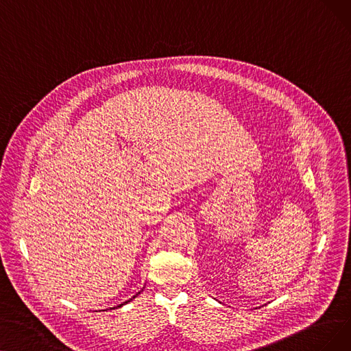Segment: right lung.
I'll return each mask as SVG.
<instances>
[{"label": "right lung", "instance_id": "right-lung-1", "mask_svg": "<svg viewBox=\"0 0 351 351\" xmlns=\"http://www.w3.org/2000/svg\"><path fill=\"white\" fill-rule=\"evenodd\" d=\"M138 293H139V292H138ZM138 293H136V295H138ZM134 298H135V297H134ZM127 302H130V301H127ZM127 302H123V304H127ZM123 304H121V305H118V306H122ZM114 308H115V306H114Z\"/></svg>", "mask_w": 351, "mask_h": 351}]
</instances>
